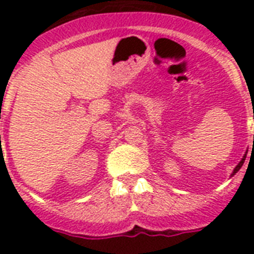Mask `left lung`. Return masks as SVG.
I'll return each instance as SVG.
<instances>
[{"label": "left lung", "instance_id": "obj_1", "mask_svg": "<svg viewBox=\"0 0 254 254\" xmlns=\"http://www.w3.org/2000/svg\"><path fill=\"white\" fill-rule=\"evenodd\" d=\"M245 158H247V154H245L244 157H243V159H241L240 162H239V165H237V166L235 167V169H233V173L231 174V177H233V175H235V174H236L237 171H239V170L241 169V166H243V165H244V161H245Z\"/></svg>", "mask_w": 254, "mask_h": 254}]
</instances>
